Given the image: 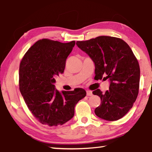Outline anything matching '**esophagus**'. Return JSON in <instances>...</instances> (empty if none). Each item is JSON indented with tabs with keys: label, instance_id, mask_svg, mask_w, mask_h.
<instances>
[{
	"label": "esophagus",
	"instance_id": "obj_1",
	"mask_svg": "<svg viewBox=\"0 0 152 152\" xmlns=\"http://www.w3.org/2000/svg\"><path fill=\"white\" fill-rule=\"evenodd\" d=\"M86 94H87V96H92V91H90V90H87L86 91Z\"/></svg>",
	"mask_w": 152,
	"mask_h": 152
}]
</instances>
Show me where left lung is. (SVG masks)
<instances>
[{
	"instance_id": "1",
	"label": "left lung",
	"mask_w": 152,
	"mask_h": 152,
	"mask_svg": "<svg viewBox=\"0 0 152 152\" xmlns=\"http://www.w3.org/2000/svg\"><path fill=\"white\" fill-rule=\"evenodd\" d=\"M76 45L90 56L95 65L96 80L110 82L109 90L92 92L101 99L94 110L98 117L115 121L129 112L138 95L140 69L130 47L120 38L100 36Z\"/></svg>"
}]
</instances>
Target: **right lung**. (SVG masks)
I'll return each mask as SVG.
<instances>
[{
	"label": "right lung",
	"instance_id": "1",
	"mask_svg": "<svg viewBox=\"0 0 152 152\" xmlns=\"http://www.w3.org/2000/svg\"><path fill=\"white\" fill-rule=\"evenodd\" d=\"M74 45L75 41L39 40L21 60L19 89L30 111L45 126H60L71 120L76 104L86 95L82 88L59 92L55 88L54 76L64 72Z\"/></svg>",
	"mask_w": 152,
	"mask_h": 152
}]
</instances>
